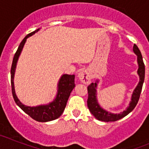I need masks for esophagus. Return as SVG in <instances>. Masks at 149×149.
Listing matches in <instances>:
<instances>
[{
    "mask_svg": "<svg viewBox=\"0 0 149 149\" xmlns=\"http://www.w3.org/2000/svg\"><path fill=\"white\" fill-rule=\"evenodd\" d=\"M78 77L80 81L85 84H89L91 80V76L86 69H83L78 73Z\"/></svg>",
    "mask_w": 149,
    "mask_h": 149,
    "instance_id": "1",
    "label": "esophagus"
}]
</instances>
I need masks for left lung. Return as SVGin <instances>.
<instances>
[{"label": "left lung", "instance_id": "1", "mask_svg": "<svg viewBox=\"0 0 149 149\" xmlns=\"http://www.w3.org/2000/svg\"><path fill=\"white\" fill-rule=\"evenodd\" d=\"M133 51L137 56V63L139 68H138L137 73L139 76V82L135 89L134 90V93L131 97V103L129 104V107L126 110H124L123 112L118 114L111 113L110 112H107V110H104L98 104L97 98H96V88L98 85L97 81L95 83H92L90 85H89L87 87L88 89V99H87V106L91 113L93 114L98 120L103 121V122H116L117 120H119L123 117L126 116L128 113H130L136 106L138 103V101L139 99V96L141 93L142 88H143V84L144 82L145 79V65L143 63V56H142L141 52L138 48L136 45H134Z\"/></svg>", "mask_w": 149, "mask_h": 149}]
</instances>
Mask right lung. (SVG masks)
<instances>
[{"label":"right lung","instance_id":"add662e5","mask_svg":"<svg viewBox=\"0 0 149 149\" xmlns=\"http://www.w3.org/2000/svg\"><path fill=\"white\" fill-rule=\"evenodd\" d=\"M39 30V28L26 36L18 46V50L15 52L14 57H13V64H12L11 67V86L13 98L15 100L17 105L34 120L40 122H45L54 120L62 115V113L65 110L69 95L75 86V84H74L75 76H74V74H72V75H71V74H63V75H62V77L60 79V81H59L58 90H57L56 98L48 104L39 105L37 107H28L24 105L18 100L16 95H15V89H14V82H13L17 61H18L19 55L21 54L24 45L27 41V38L30 37V36L35 34Z\"/></svg>","mask_w":149,"mask_h":149}]
</instances>
